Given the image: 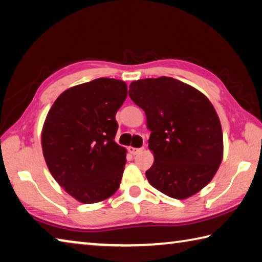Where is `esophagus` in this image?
I'll return each instance as SVG.
<instances>
[{
  "label": "esophagus",
  "mask_w": 262,
  "mask_h": 262,
  "mask_svg": "<svg viewBox=\"0 0 262 262\" xmlns=\"http://www.w3.org/2000/svg\"><path fill=\"white\" fill-rule=\"evenodd\" d=\"M128 150H129V152H130L132 155L135 156V155L141 154V152L144 150V147H133V146H129V149H128Z\"/></svg>",
  "instance_id": "1"
}]
</instances>
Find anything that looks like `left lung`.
Here are the masks:
<instances>
[{
    "label": "left lung",
    "mask_w": 262,
    "mask_h": 262,
    "mask_svg": "<svg viewBox=\"0 0 262 262\" xmlns=\"http://www.w3.org/2000/svg\"><path fill=\"white\" fill-rule=\"evenodd\" d=\"M129 97L143 108L155 160L145 172L152 187L175 199L201 191L223 158V134L205 95L180 80L160 77L133 81Z\"/></svg>",
    "instance_id": "obj_1"
}]
</instances>
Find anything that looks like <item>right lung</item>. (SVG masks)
Returning a JSON list of instances; mask_svg holds the SVG:
<instances>
[{"mask_svg": "<svg viewBox=\"0 0 262 262\" xmlns=\"http://www.w3.org/2000/svg\"><path fill=\"white\" fill-rule=\"evenodd\" d=\"M126 97V82L95 79L66 89L46 117L41 132L46 164L80 203L103 202L120 187L127 150L115 142L116 113Z\"/></svg>", "mask_w": 262, "mask_h": 262, "instance_id": "right-lung-1", "label": "right lung"}]
</instances>
